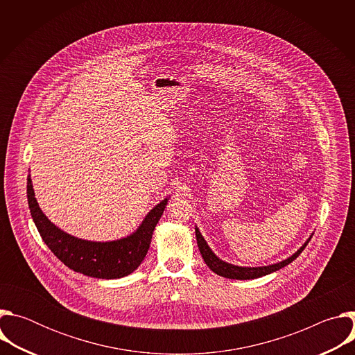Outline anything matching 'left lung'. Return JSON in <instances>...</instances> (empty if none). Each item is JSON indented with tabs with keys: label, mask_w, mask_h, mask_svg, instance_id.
I'll list each match as a JSON object with an SVG mask.
<instances>
[{
	"label": "left lung",
	"mask_w": 355,
	"mask_h": 355,
	"mask_svg": "<svg viewBox=\"0 0 355 355\" xmlns=\"http://www.w3.org/2000/svg\"><path fill=\"white\" fill-rule=\"evenodd\" d=\"M195 236H196V243L199 247V251L202 254V259L207 263V266L218 275L229 278V279H254V278H260L264 275H268L271 272H275L281 268H284L285 266H288L289 263H292L300 252L305 250V247L308 245L309 240L312 239V236L306 240V243L303 244L295 254H292L291 257H288L284 261H279L277 264H271V266H266V267H239V266H233L229 264L226 261H222L215 252L211 250V247L208 245V243L205 241V239L202 237L199 229L195 226Z\"/></svg>",
	"instance_id": "left-lung-1"
}]
</instances>
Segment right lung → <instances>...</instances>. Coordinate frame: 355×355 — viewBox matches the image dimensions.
I'll use <instances>...</instances> for the list:
<instances>
[{
    "mask_svg": "<svg viewBox=\"0 0 355 355\" xmlns=\"http://www.w3.org/2000/svg\"><path fill=\"white\" fill-rule=\"evenodd\" d=\"M26 192L32 219L50 251L70 270L101 279L126 277L141 264L168 202L166 198L151 209L130 236L114 241H89L63 232L46 218L35 198L31 175H28Z\"/></svg>",
    "mask_w": 355,
    "mask_h": 355,
    "instance_id": "right-lung-1",
    "label": "right lung"
}]
</instances>
